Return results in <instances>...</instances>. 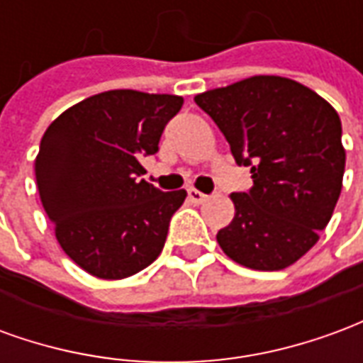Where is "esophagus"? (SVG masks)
Returning a JSON list of instances; mask_svg holds the SVG:
<instances>
[{"instance_id":"34e87169","label":"esophagus","mask_w":363,"mask_h":363,"mask_svg":"<svg viewBox=\"0 0 363 363\" xmlns=\"http://www.w3.org/2000/svg\"><path fill=\"white\" fill-rule=\"evenodd\" d=\"M189 198H190V202H194V204H202V202H206V200H208V194L200 192V190L190 189L189 190Z\"/></svg>"}]
</instances>
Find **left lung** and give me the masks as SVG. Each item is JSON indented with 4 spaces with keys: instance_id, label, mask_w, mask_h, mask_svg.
<instances>
[{
    "instance_id": "1",
    "label": "left lung",
    "mask_w": 363,
    "mask_h": 363,
    "mask_svg": "<svg viewBox=\"0 0 363 363\" xmlns=\"http://www.w3.org/2000/svg\"><path fill=\"white\" fill-rule=\"evenodd\" d=\"M225 135L252 186L233 192L235 218L218 243L239 264L281 270L319 241L342 190L346 153L338 112L315 91L255 75L194 96Z\"/></svg>"
}]
</instances>
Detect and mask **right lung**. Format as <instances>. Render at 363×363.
<instances>
[{"label":"right lung","mask_w":363,"mask_h":363,"mask_svg":"<svg viewBox=\"0 0 363 363\" xmlns=\"http://www.w3.org/2000/svg\"><path fill=\"white\" fill-rule=\"evenodd\" d=\"M182 96L104 91L52 122L35 161L36 186L56 239L75 264L104 280L150 267L163 251L186 190L140 179Z\"/></svg>","instance_id":"1"}]
</instances>
